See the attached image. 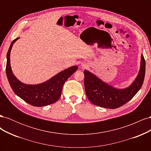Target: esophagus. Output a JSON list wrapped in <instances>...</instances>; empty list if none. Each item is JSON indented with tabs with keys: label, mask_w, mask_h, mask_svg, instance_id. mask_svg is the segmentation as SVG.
Wrapping results in <instances>:
<instances>
[{
	"label": "esophagus",
	"mask_w": 151,
	"mask_h": 151,
	"mask_svg": "<svg viewBox=\"0 0 151 151\" xmlns=\"http://www.w3.org/2000/svg\"><path fill=\"white\" fill-rule=\"evenodd\" d=\"M83 67H86V65H83Z\"/></svg>",
	"instance_id": "1"
}]
</instances>
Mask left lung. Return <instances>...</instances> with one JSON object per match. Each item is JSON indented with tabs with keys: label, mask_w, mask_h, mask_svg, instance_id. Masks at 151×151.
<instances>
[{
	"label": "left lung",
	"mask_w": 151,
	"mask_h": 151,
	"mask_svg": "<svg viewBox=\"0 0 151 151\" xmlns=\"http://www.w3.org/2000/svg\"><path fill=\"white\" fill-rule=\"evenodd\" d=\"M145 72V61L141 55L140 67L137 76L129 86L118 89L108 83L91 72L84 70V87L86 94L93 104L105 108H119L133 98L142 86Z\"/></svg>",
	"instance_id": "obj_1"
}]
</instances>
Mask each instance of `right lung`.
Returning <instances> with one entry per match:
<instances>
[{"label":"right lung","mask_w":151,"mask_h":151,"mask_svg":"<svg viewBox=\"0 0 151 151\" xmlns=\"http://www.w3.org/2000/svg\"><path fill=\"white\" fill-rule=\"evenodd\" d=\"M19 38L12 41L7 53L6 75L11 88L17 96L34 106H45L57 102L61 96L63 84L77 70L78 67L74 65L67 68L40 84H26L22 83L14 75L10 60L12 47Z\"/></svg>","instance_id":"right-lung-1"}]
</instances>
